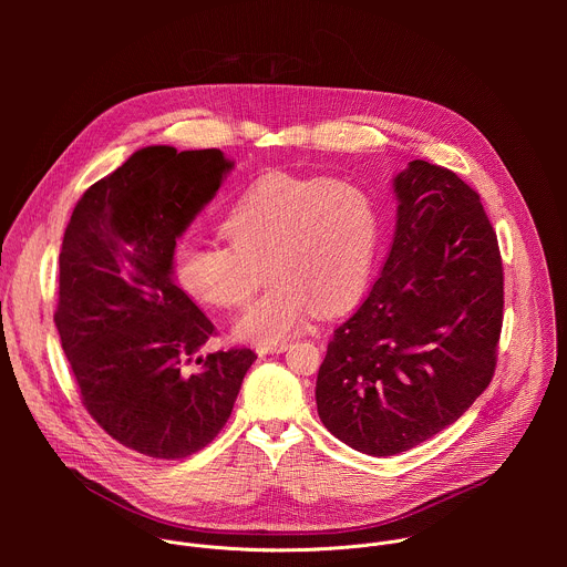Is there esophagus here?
<instances>
[{"label": "esophagus", "instance_id": "34e87169", "mask_svg": "<svg viewBox=\"0 0 567 567\" xmlns=\"http://www.w3.org/2000/svg\"><path fill=\"white\" fill-rule=\"evenodd\" d=\"M287 350V343H280V346H260L258 348V354L265 357V354H278V352H285Z\"/></svg>", "mask_w": 567, "mask_h": 567}]
</instances>
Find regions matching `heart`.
I'll return each mask as SVG.
<instances>
[{
  "label": "heart",
  "instance_id": "obj_1",
  "mask_svg": "<svg viewBox=\"0 0 567 567\" xmlns=\"http://www.w3.org/2000/svg\"><path fill=\"white\" fill-rule=\"evenodd\" d=\"M379 226L377 202L354 182L267 177L226 213L228 247L182 241L173 271L193 298L235 309L254 296L269 262L276 285L235 320L233 334L274 346L302 332L320 307L334 313L363 293Z\"/></svg>",
  "mask_w": 567,
  "mask_h": 567
}]
</instances>
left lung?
Instances as JSON below:
<instances>
[{
  "mask_svg": "<svg viewBox=\"0 0 567 567\" xmlns=\"http://www.w3.org/2000/svg\"><path fill=\"white\" fill-rule=\"evenodd\" d=\"M383 271L334 330L316 379L318 417L348 446L396 455L457 422L498 361L505 276L480 195L415 158L394 177Z\"/></svg>",
  "mask_w": 567,
  "mask_h": 567,
  "instance_id": "obj_1",
  "label": "left lung"
}]
</instances>
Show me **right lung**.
Wrapping results in <instances>:
<instances>
[{"label":"right lung","instance_id":"right-lung-1","mask_svg":"<svg viewBox=\"0 0 567 567\" xmlns=\"http://www.w3.org/2000/svg\"><path fill=\"white\" fill-rule=\"evenodd\" d=\"M233 168L221 150L150 145L78 199L53 313L80 401L118 444L182 460L230 417L249 348L197 357L215 326L173 278L177 237Z\"/></svg>","mask_w":567,"mask_h":567}]
</instances>
